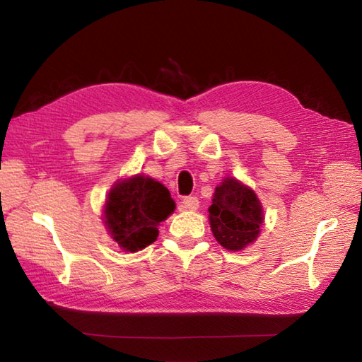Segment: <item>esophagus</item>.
<instances>
[{
  "label": "esophagus",
  "mask_w": 362,
  "mask_h": 362,
  "mask_svg": "<svg viewBox=\"0 0 362 362\" xmlns=\"http://www.w3.org/2000/svg\"><path fill=\"white\" fill-rule=\"evenodd\" d=\"M198 206H199V202L197 197H184L181 202L182 211H197Z\"/></svg>",
  "instance_id": "obj_1"
}]
</instances>
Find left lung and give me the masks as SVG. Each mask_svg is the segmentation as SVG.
<instances>
[{"instance_id": "8db88e82", "label": "left lung", "mask_w": 362, "mask_h": 362, "mask_svg": "<svg viewBox=\"0 0 362 362\" xmlns=\"http://www.w3.org/2000/svg\"><path fill=\"white\" fill-rule=\"evenodd\" d=\"M209 220L216 242L230 251H238L259 235L263 212L251 189L234 178H226L215 189Z\"/></svg>"}]
</instances>
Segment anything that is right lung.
<instances>
[{
    "mask_svg": "<svg viewBox=\"0 0 362 362\" xmlns=\"http://www.w3.org/2000/svg\"><path fill=\"white\" fill-rule=\"evenodd\" d=\"M173 209L175 202L163 184L138 175L117 182L110 192L103 220L117 245L134 252L155 242L159 223Z\"/></svg>",
    "mask_w": 362,
    "mask_h": 362,
    "instance_id": "right-lung-1",
    "label": "right lung"
}]
</instances>
